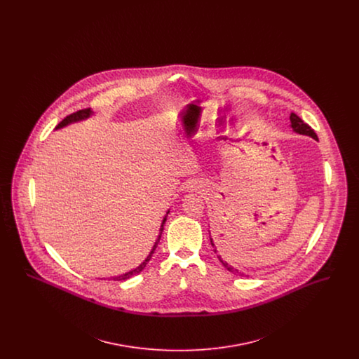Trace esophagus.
Here are the masks:
<instances>
[{"label":"esophagus","mask_w":359,"mask_h":359,"mask_svg":"<svg viewBox=\"0 0 359 359\" xmlns=\"http://www.w3.org/2000/svg\"><path fill=\"white\" fill-rule=\"evenodd\" d=\"M187 188L189 191H196L198 188H201V184H198V182H192L188 184Z\"/></svg>","instance_id":"1"}]
</instances>
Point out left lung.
I'll return each mask as SVG.
<instances>
[{
	"instance_id": "1",
	"label": "left lung",
	"mask_w": 359,
	"mask_h": 359,
	"mask_svg": "<svg viewBox=\"0 0 359 359\" xmlns=\"http://www.w3.org/2000/svg\"><path fill=\"white\" fill-rule=\"evenodd\" d=\"M290 128H292V130L294 132V133H299V135H304V136L312 137L313 140H318V136H316V133L313 132V129L307 125L304 121L302 120L299 116H296L294 113H290ZM210 233V231H208ZM210 242H211V246L214 248V253H217L218 250H217V246H215V243H214V241L212 238L210 237ZM219 258V261L222 262L223 266L229 271V272H231V273L236 274V276H245V277H248L246 274L242 273V272H239L238 269H234L231 265H229L226 261H223L222 257L217 256Z\"/></svg>"
}]
</instances>
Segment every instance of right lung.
<instances>
[{
	"instance_id": "1",
	"label": "right lung",
	"mask_w": 359,
	"mask_h": 359,
	"mask_svg": "<svg viewBox=\"0 0 359 359\" xmlns=\"http://www.w3.org/2000/svg\"><path fill=\"white\" fill-rule=\"evenodd\" d=\"M93 114H94V113H93V110H91V109H85V110H79V111H76V113H72V114H69V116H67L65 120L62 121V122L56 126V129H62V128L67 126L69 123H74V122L87 120V118H88V117H91ZM168 214H170V210L167 211V214H165V217H164V219H163V222H161L158 237L156 239L154 248H152V250H151V253L148 255V257H147V258H145V259H144V261L137 266L136 269H133V271H130V272H128V273L121 274V276H114V277H111V280H114V281H123V280H128V278H130V277L136 276V274L140 273L141 271H144V268L147 266V264H148V262H149V259L152 258V255H154V250H156V248H157V245H158V242H160L161 234H163V230H164V223L167 221Z\"/></svg>"
}]
</instances>
